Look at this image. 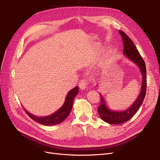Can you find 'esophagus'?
Returning <instances> with one entry per match:
<instances>
[{"mask_svg":"<svg viewBox=\"0 0 160 160\" xmlns=\"http://www.w3.org/2000/svg\"><path fill=\"white\" fill-rule=\"evenodd\" d=\"M89 81L88 79H82L79 82V88L82 90L86 89L88 86V84L89 83Z\"/></svg>","mask_w":160,"mask_h":160,"instance_id":"1","label":"esophagus"}]
</instances>
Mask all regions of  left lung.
I'll return each instance as SVG.
<instances>
[{
    "label": "left lung",
    "instance_id": "8db88e82",
    "mask_svg": "<svg viewBox=\"0 0 160 160\" xmlns=\"http://www.w3.org/2000/svg\"><path fill=\"white\" fill-rule=\"evenodd\" d=\"M122 37L124 45L123 54L129 60L135 63L139 68L142 77L141 88L139 95L134 103L127 110L122 112H113L109 109L105 104L104 100L102 95L100 96V104L98 108V112L101 119L105 122L112 124H119L130 120L136 113L139 107L143 102L147 91V71L146 65L143 59L141 56L138 50L136 49L132 40L122 31H119Z\"/></svg>",
    "mask_w": 160,
    "mask_h": 160
}]
</instances>
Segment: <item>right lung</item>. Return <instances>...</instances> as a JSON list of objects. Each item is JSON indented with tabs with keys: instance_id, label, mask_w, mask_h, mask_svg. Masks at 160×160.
Wrapping results in <instances>:
<instances>
[{
	"instance_id": "1",
	"label": "right lung",
	"mask_w": 160,
	"mask_h": 160,
	"mask_svg": "<svg viewBox=\"0 0 160 160\" xmlns=\"http://www.w3.org/2000/svg\"><path fill=\"white\" fill-rule=\"evenodd\" d=\"M78 91L79 88L77 86L71 89L67 94L65 102L62 108L52 115L46 117H37L27 112L24 108V110L32 119L43 125L52 126L60 124L69 116L72 107L74 98L78 93Z\"/></svg>"
}]
</instances>
